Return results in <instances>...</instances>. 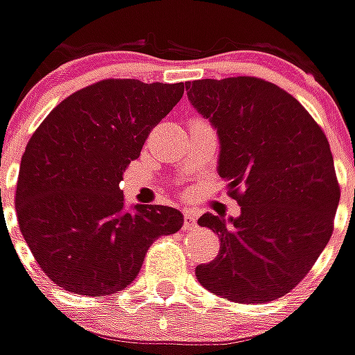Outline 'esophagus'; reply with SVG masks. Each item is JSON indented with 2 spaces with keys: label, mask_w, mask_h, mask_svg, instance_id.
Masks as SVG:
<instances>
[{
  "label": "esophagus",
  "mask_w": 355,
  "mask_h": 355,
  "mask_svg": "<svg viewBox=\"0 0 355 355\" xmlns=\"http://www.w3.org/2000/svg\"><path fill=\"white\" fill-rule=\"evenodd\" d=\"M197 227V215L195 211H184V231H193Z\"/></svg>",
  "instance_id": "34e87169"
}]
</instances>
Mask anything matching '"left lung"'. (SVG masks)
I'll return each instance as SVG.
<instances>
[{
    "mask_svg": "<svg viewBox=\"0 0 355 355\" xmlns=\"http://www.w3.org/2000/svg\"><path fill=\"white\" fill-rule=\"evenodd\" d=\"M193 108L219 136V177L239 217L205 213L219 255L197 265L198 283L235 303L289 293L334 231L340 187L323 130L279 86L251 76L187 82Z\"/></svg>",
    "mask_w": 355,
    "mask_h": 355,
    "instance_id": "1",
    "label": "left lung"
}]
</instances>
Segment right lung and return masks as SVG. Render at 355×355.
<instances>
[{"label":"right lung","mask_w":355,"mask_h":355,"mask_svg":"<svg viewBox=\"0 0 355 355\" xmlns=\"http://www.w3.org/2000/svg\"><path fill=\"white\" fill-rule=\"evenodd\" d=\"M184 84L102 80L62 100L19 164V231L42 271L66 291L112 295L135 282L153 241L182 227L173 207L126 209L118 182Z\"/></svg>","instance_id":"right-lung-1"}]
</instances>
